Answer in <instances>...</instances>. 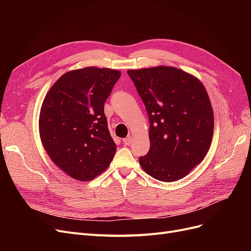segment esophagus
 I'll return each mask as SVG.
<instances>
[{"label":"esophagus","instance_id":"1","mask_svg":"<svg viewBox=\"0 0 251 251\" xmlns=\"http://www.w3.org/2000/svg\"><path fill=\"white\" fill-rule=\"evenodd\" d=\"M132 136L131 135H128L127 136V137H126L125 139H123V141H124V143L126 144V146H130V144H131V142H132Z\"/></svg>","mask_w":251,"mask_h":251}]
</instances>
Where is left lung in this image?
Returning a JSON list of instances; mask_svg holds the SVG:
<instances>
[{"mask_svg": "<svg viewBox=\"0 0 251 251\" xmlns=\"http://www.w3.org/2000/svg\"><path fill=\"white\" fill-rule=\"evenodd\" d=\"M150 120V151L139 158L153 178L185 177L206 156L214 135V112L203 83L183 70L158 66L127 70Z\"/></svg>", "mask_w": 251, "mask_h": 251, "instance_id": "1", "label": "left lung"}]
</instances>
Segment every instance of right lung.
Segmentation results:
<instances>
[{
    "label": "right lung",
    "mask_w": 251,
    "mask_h": 251,
    "mask_svg": "<svg viewBox=\"0 0 251 251\" xmlns=\"http://www.w3.org/2000/svg\"><path fill=\"white\" fill-rule=\"evenodd\" d=\"M120 75L109 68L72 70L45 96L39 120L43 147L74 179H94L108 169L116 153L103 109Z\"/></svg>",
    "instance_id": "add662e5"
}]
</instances>
